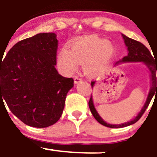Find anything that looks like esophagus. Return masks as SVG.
Segmentation results:
<instances>
[{
    "mask_svg": "<svg viewBox=\"0 0 157 157\" xmlns=\"http://www.w3.org/2000/svg\"><path fill=\"white\" fill-rule=\"evenodd\" d=\"M80 81H82V79L80 78V77H78V76H76V77H74V83H75V84H78V83H80Z\"/></svg>",
    "mask_w": 157,
    "mask_h": 157,
    "instance_id": "34e87169",
    "label": "esophagus"
}]
</instances>
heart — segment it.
<instances>
[{
  "label": "heart",
  "instance_id": "obj_1",
  "mask_svg": "<svg viewBox=\"0 0 157 157\" xmlns=\"http://www.w3.org/2000/svg\"><path fill=\"white\" fill-rule=\"evenodd\" d=\"M115 55L112 43L106 39L89 36L75 41L70 45V50L63 47L58 54V63L62 71L73 73L78 63L84 65V71L88 75L102 73Z\"/></svg>",
  "mask_w": 157,
  "mask_h": 157
}]
</instances>
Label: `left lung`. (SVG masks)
I'll use <instances>...</instances> for the list:
<instances>
[{"instance_id": "1", "label": "left lung", "mask_w": 157, "mask_h": 157, "mask_svg": "<svg viewBox=\"0 0 157 157\" xmlns=\"http://www.w3.org/2000/svg\"><path fill=\"white\" fill-rule=\"evenodd\" d=\"M122 36L124 39V43L125 45L127 47V51L128 54L119 60L118 62H116V64L114 65V66L120 65L122 63H133V62H142L144 65H146V67L148 68V72H149V75H150V89L148 92V96L145 100L144 106L142 107L141 110L140 112L137 114V116L135 118H133L129 122H124L122 124H110L107 123V122H105L104 120L101 118V116L99 115L98 111H96L95 106H94L93 103V99H92V95H91L90 100L88 102V106H89L90 111L92 112V115L94 118L96 119L98 122L102 124L103 126H107L109 128H122V127H126V126H130L133 125L135 122H137L141 117L142 116V114L145 111L146 108L148 107V104L150 103L151 99H152L153 95L155 93L156 94L157 92V83H156V73H157V63L154 62V59L152 58V54L149 52V50L140 42L132 39L130 38L127 37L126 35L122 34ZM95 81H92L91 83L92 84V88H93L95 87Z\"/></svg>"}]
</instances>
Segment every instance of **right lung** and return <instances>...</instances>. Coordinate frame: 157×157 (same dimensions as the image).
Masks as SVG:
<instances>
[{
  "label": "right lung",
  "instance_id": "1",
  "mask_svg": "<svg viewBox=\"0 0 157 157\" xmlns=\"http://www.w3.org/2000/svg\"><path fill=\"white\" fill-rule=\"evenodd\" d=\"M58 42L54 33L20 41L0 59V101L26 125L44 128L62 116L73 78L56 69Z\"/></svg>",
  "mask_w": 157,
  "mask_h": 157
}]
</instances>
